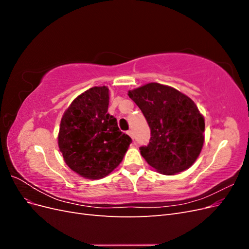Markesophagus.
I'll return each instance as SVG.
<instances>
[{
    "label": "esophagus",
    "instance_id": "1",
    "mask_svg": "<svg viewBox=\"0 0 249 249\" xmlns=\"http://www.w3.org/2000/svg\"><path fill=\"white\" fill-rule=\"evenodd\" d=\"M126 133H127V135H129V136H130V137H131L132 139H134V135H133V131H131V130H130V131H127Z\"/></svg>",
    "mask_w": 249,
    "mask_h": 249
}]
</instances>
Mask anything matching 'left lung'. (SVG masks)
<instances>
[{"label":"left lung","mask_w":249,"mask_h":249,"mask_svg":"<svg viewBox=\"0 0 249 249\" xmlns=\"http://www.w3.org/2000/svg\"><path fill=\"white\" fill-rule=\"evenodd\" d=\"M150 129L149 143L140 153L157 171L173 176L190 168L205 141V118L189 96L176 88L147 83L129 90Z\"/></svg>","instance_id":"1"}]
</instances>
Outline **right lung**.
Masks as SVG:
<instances>
[{
	"instance_id": "right-lung-1",
	"label": "right lung",
	"mask_w": 249,
	"mask_h": 249,
	"mask_svg": "<svg viewBox=\"0 0 249 249\" xmlns=\"http://www.w3.org/2000/svg\"><path fill=\"white\" fill-rule=\"evenodd\" d=\"M109 88L95 86L74 99L60 123L58 145L64 162L79 176L99 179L114 170L132 139L108 113Z\"/></svg>"
}]
</instances>
